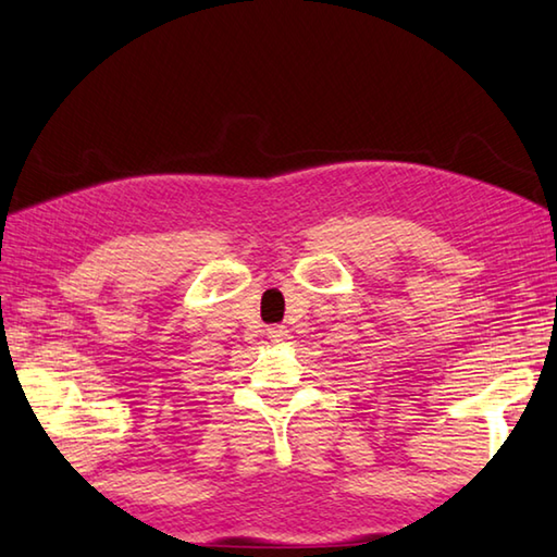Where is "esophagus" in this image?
I'll return each mask as SVG.
<instances>
[{
    "label": "esophagus",
    "instance_id": "esophagus-1",
    "mask_svg": "<svg viewBox=\"0 0 557 557\" xmlns=\"http://www.w3.org/2000/svg\"><path fill=\"white\" fill-rule=\"evenodd\" d=\"M268 339H270V342L287 339V327H285V325H272V327H268Z\"/></svg>",
    "mask_w": 557,
    "mask_h": 557
}]
</instances>
